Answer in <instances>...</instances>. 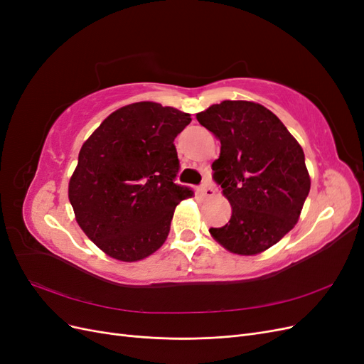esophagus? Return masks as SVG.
Returning a JSON list of instances; mask_svg holds the SVG:
<instances>
[{
  "mask_svg": "<svg viewBox=\"0 0 364 364\" xmlns=\"http://www.w3.org/2000/svg\"><path fill=\"white\" fill-rule=\"evenodd\" d=\"M199 193L203 197H213L215 194V190H214V186L211 183H202L199 186Z\"/></svg>",
  "mask_w": 364,
  "mask_h": 364,
  "instance_id": "34e87169",
  "label": "esophagus"
}]
</instances>
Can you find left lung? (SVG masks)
Masks as SVG:
<instances>
[{
    "mask_svg": "<svg viewBox=\"0 0 364 364\" xmlns=\"http://www.w3.org/2000/svg\"><path fill=\"white\" fill-rule=\"evenodd\" d=\"M220 139L213 178L232 215L209 232L225 249L255 255L293 229L310 193L305 155L281 119L253 102L226 100L196 115Z\"/></svg>",
    "mask_w": 364,
    "mask_h": 364,
    "instance_id": "1",
    "label": "left lung"
}]
</instances>
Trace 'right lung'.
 <instances>
[{
    "label": "right lung",
    "mask_w": 364,
    "mask_h": 364,
    "mask_svg": "<svg viewBox=\"0 0 364 364\" xmlns=\"http://www.w3.org/2000/svg\"><path fill=\"white\" fill-rule=\"evenodd\" d=\"M191 117L153 102L127 105L85 141L68 197L83 232L109 257L139 261L170 232L174 208L193 196L176 183L174 138Z\"/></svg>",
    "instance_id": "1"
}]
</instances>
